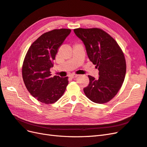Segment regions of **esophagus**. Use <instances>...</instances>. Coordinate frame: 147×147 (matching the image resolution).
I'll list each match as a JSON object with an SVG mask.
<instances>
[{"label":"esophagus","instance_id":"esophagus-1","mask_svg":"<svg viewBox=\"0 0 147 147\" xmlns=\"http://www.w3.org/2000/svg\"><path fill=\"white\" fill-rule=\"evenodd\" d=\"M78 76V75H76V74H72V75H70V77L71 78H75L77 77Z\"/></svg>","mask_w":147,"mask_h":147}]
</instances>
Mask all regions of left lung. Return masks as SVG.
<instances>
[{
	"mask_svg": "<svg viewBox=\"0 0 147 147\" xmlns=\"http://www.w3.org/2000/svg\"><path fill=\"white\" fill-rule=\"evenodd\" d=\"M83 41L89 59L99 70V78L88 75L90 83L83 89L89 99L97 104L112 100L121 88L126 72V59L117 41L100 28L74 30Z\"/></svg>",
	"mask_w": 147,
	"mask_h": 147,
	"instance_id": "8db88e82",
	"label": "left lung"
}]
</instances>
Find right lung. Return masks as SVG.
Listing matches in <instances>:
<instances>
[{
	"instance_id": "1",
	"label": "right lung",
	"mask_w": 147,
	"mask_h": 147,
	"mask_svg": "<svg viewBox=\"0 0 147 147\" xmlns=\"http://www.w3.org/2000/svg\"><path fill=\"white\" fill-rule=\"evenodd\" d=\"M71 32L69 29H54L40 35L29 47L22 67V75L30 94L42 103L51 104L63 95L68 77H51L59 47Z\"/></svg>"
}]
</instances>
